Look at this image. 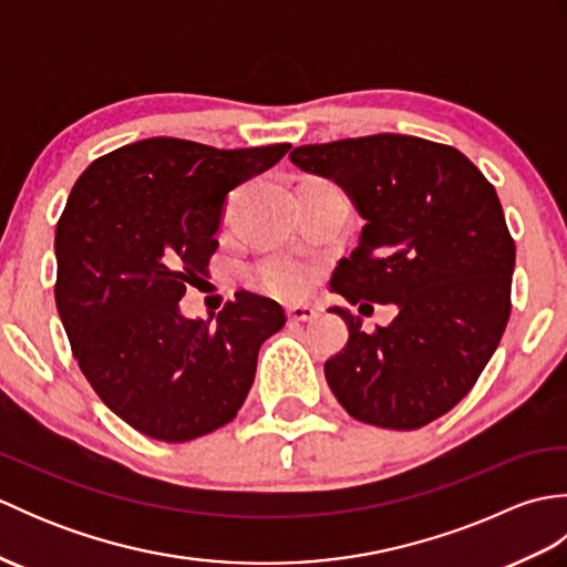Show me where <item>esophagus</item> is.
Instances as JSON below:
<instances>
[{
  "instance_id": "obj_1",
  "label": "esophagus",
  "mask_w": 567,
  "mask_h": 567,
  "mask_svg": "<svg viewBox=\"0 0 567 567\" xmlns=\"http://www.w3.org/2000/svg\"><path fill=\"white\" fill-rule=\"evenodd\" d=\"M317 317H319V311L315 307H307V305L287 307V319L290 321H315Z\"/></svg>"
}]
</instances>
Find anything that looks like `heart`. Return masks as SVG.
<instances>
[{
  "instance_id": "1",
  "label": "heart",
  "mask_w": 567,
  "mask_h": 567,
  "mask_svg": "<svg viewBox=\"0 0 567 567\" xmlns=\"http://www.w3.org/2000/svg\"><path fill=\"white\" fill-rule=\"evenodd\" d=\"M256 282L265 292L277 297H297L307 290L309 275L307 270L290 260H265L256 268Z\"/></svg>"
}]
</instances>
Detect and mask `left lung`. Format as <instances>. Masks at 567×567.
<instances>
[{
    "instance_id": "left-lung-1",
    "label": "left lung",
    "mask_w": 567,
    "mask_h": 567,
    "mask_svg": "<svg viewBox=\"0 0 567 567\" xmlns=\"http://www.w3.org/2000/svg\"><path fill=\"white\" fill-rule=\"evenodd\" d=\"M290 161L341 185L365 219L333 290L396 307L372 333L333 309L348 343L323 365L331 392L372 426L431 424L473 390L509 321L516 248L495 187L461 151L402 134L299 146Z\"/></svg>"
}]
</instances>
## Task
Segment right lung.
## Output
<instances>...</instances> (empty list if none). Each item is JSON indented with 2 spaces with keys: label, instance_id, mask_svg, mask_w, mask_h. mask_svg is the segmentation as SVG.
<instances>
[{
  "label": "right lung",
  "instance_id": "1",
  "mask_svg": "<svg viewBox=\"0 0 567 567\" xmlns=\"http://www.w3.org/2000/svg\"><path fill=\"white\" fill-rule=\"evenodd\" d=\"M290 143L219 151L146 138L102 155L72 187L55 228V307L84 378L143 436L183 443L228 424L256 378L282 307L236 292L216 319H185L204 282L228 192Z\"/></svg>",
  "mask_w": 567,
  "mask_h": 567
}]
</instances>
